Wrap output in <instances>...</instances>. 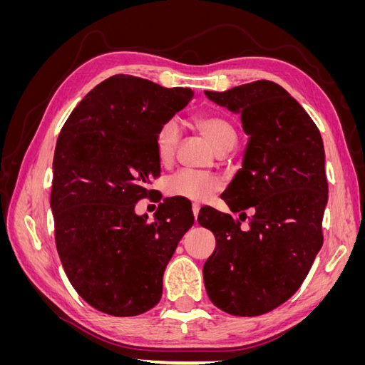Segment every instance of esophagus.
Returning <instances> with one entry per match:
<instances>
[{
    "label": "esophagus",
    "mask_w": 365,
    "mask_h": 365,
    "mask_svg": "<svg viewBox=\"0 0 365 365\" xmlns=\"http://www.w3.org/2000/svg\"><path fill=\"white\" fill-rule=\"evenodd\" d=\"M200 208H201V205H200V204H193V205H192V212H193L195 220L197 219V215H200Z\"/></svg>",
    "instance_id": "obj_1"
}]
</instances>
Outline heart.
<instances>
[{"label": "heart", "mask_w": 365, "mask_h": 365, "mask_svg": "<svg viewBox=\"0 0 365 365\" xmlns=\"http://www.w3.org/2000/svg\"><path fill=\"white\" fill-rule=\"evenodd\" d=\"M192 123L212 143L216 152L231 149L236 143V130L230 121L220 115H196ZM180 141V126L173 120L164 121L155 135V155L160 164L169 165L173 161ZM222 182L215 175L184 169L176 172L165 182V192L173 197H182L195 202H202L220 190Z\"/></svg>", "instance_id": "heart-1"}]
</instances>
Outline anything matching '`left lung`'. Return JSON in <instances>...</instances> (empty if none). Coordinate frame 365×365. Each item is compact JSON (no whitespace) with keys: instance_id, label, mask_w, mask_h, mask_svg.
<instances>
[{"instance_id":"8db88e82","label":"left lung","mask_w":365,"mask_h":365,"mask_svg":"<svg viewBox=\"0 0 365 365\" xmlns=\"http://www.w3.org/2000/svg\"><path fill=\"white\" fill-rule=\"evenodd\" d=\"M204 93L240 114L248 145L242 169L220 197L240 220L247 209L253 212L244 232L231 215L201 208L197 222L216 237L202 268L204 284L220 311L256 317L297 292L322 250L327 204L323 138L302 105L274 82Z\"/></svg>"}]
</instances>
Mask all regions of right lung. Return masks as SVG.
<instances>
[{"label": "right lung", "mask_w": 365, "mask_h": 365, "mask_svg": "<svg viewBox=\"0 0 365 365\" xmlns=\"http://www.w3.org/2000/svg\"><path fill=\"white\" fill-rule=\"evenodd\" d=\"M192 97L189 88L115 74L82 98L61 130L50 196L54 239L73 288L97 311L134 317L160 302L164 269L195 217L165 200L148 224L135 204L161 172L157 130Z\"/></svg>", "instance_id": "add662e5"}]
</instances>
